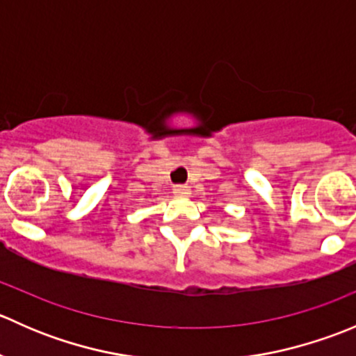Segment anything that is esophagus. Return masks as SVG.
Instances as JSON below:
<instances>
[{
    "mask_svg": "<svg viewBox=\"0 0 356 356\" xmlns=\"http://www.w3.org/2000/svg\"><path fill=\"white\" fill-rule=\"evenodd\" d=\"M174 193H175V195H181V196L188 195V193H189V186H186V184L174 186Z\"/></svg>",
    "mask_w": 356,
    "mask_h": 356,
    "instance_id": "obj_1",
    "label": "esophagus"
}]
</instances>
